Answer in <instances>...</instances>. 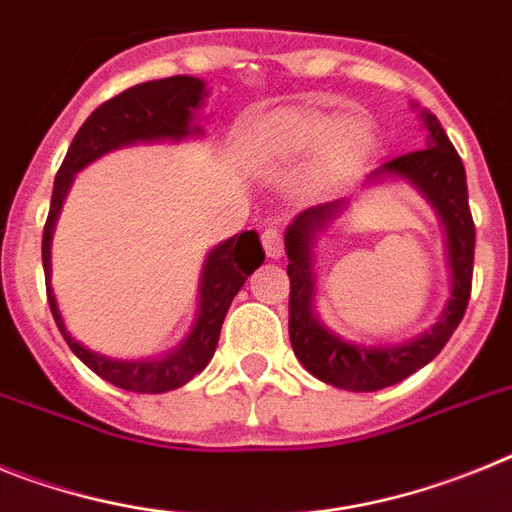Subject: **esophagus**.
<instances>
[{"label":"esophagus","instance_id":"esophagus-1","mask_svg":"<svg viewBox=\"0 0 512 512\" xmlns=\"http://www.w3.org/2000/svg\"><path fill=\"white\" fill-rule=\"evenodd\" d=\"M261 246H264L269 259H279L284 253V233L277 225H266V228L261 230Z\"/></svg>","mask_w":512,"mask_h":512}]
</instances>
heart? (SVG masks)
I'll return each instance as SVG.
<instances>
[{
  "instance_id": "obj_1",
  "label": "heart",
  "mask_w": 512,
  "mask_h": 512,
  "mask_svg": "<svg viewBox=\"0 0 512 512\" xmlns=\"http://www.w3.org/2000/svg\"><path fill=\"white\" fill-rule=\"evenodd\" d=\"M274 135L282 151H310L328 140L333 164H351L372 148V128L361 117H336L318 110H297L277 117Z\"/></svg>"
}]
</instances>
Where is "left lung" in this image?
<instances>
[{
  "label": "left lung",
  "instance_id": "1",
  "mask_svg": "<svg viewBox=\"0 0 512 512\" xmlns=\"http://www.w3.org/2000/svg\"><path fill=\"white\" fill-rule=\"evenodd\" d=\"M425 128L428 135L423 151L392 158L374 174H395L410 179L433 202L446 225L454 289H451L449 307L443 310L431 333L397 348L354 346L328 333L312 310L315 282H312L310 246L315 230L323 228L336 215V210H341V202L310 207L287 228L284 246L289 256V341L297 359L312 377L341 390L374 392L415 374L420 366L441 354V348L449 343L451 333L459 328L467 312L474 269V220L469 210L467 174L454 143L431 112H425Z\"/></svg>",
  "mask_w": 512,
  "mask_h": 512
}]
</instances>
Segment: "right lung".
Returning <instances> with one entry per match:
<instances>
[{"mask_svg":"<svg viewBox=\"0 0 512 512\" xmlns=\"http://www.w3.org/2000/svg\"><path fill=\"white\" fill-rule=\"evenodd\" d=\"M202 84L194 76H169V79L146 81L125 89L117 97L99 104L97 110L87 117L79 133L71 140L69 153L63 158L61 169L53 184L51 210L45 217L43 228V271H45V292H48V305H51L53 320H56L61 336L66 338L69 348L79 356L84 364L99 374L102 379L112 382L120 390L138 392V395H161V392L176 390L197 377L212 359L223 328L225 312L230 302L238 295L246 277L264 261V248L259 243V235L246 230L241 235H233L223 246L207 256L205 274H202V302L200 318L194 325L192 336L187 338L176 354L166 356L164 361H115L92 354L87 348L76 343L71 333H66L61 323V312L56 307V297L48 284L51 277V235L56 225L61 202L69 192V184L79 169L94 161L102 153L112 151L125 143L135 140H156V138H184L189 133H200V128H189L192 112L202 102Z\"/></svg>","mask_w":512,"mask_h":512,"instance_id":"right-lung-1","label":"right lung"}]
</instances>
